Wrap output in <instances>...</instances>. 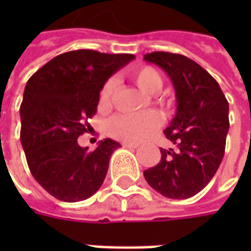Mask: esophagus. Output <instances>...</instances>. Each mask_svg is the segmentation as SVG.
Returning a JSON list of instances; mask_svg holds the SVG:
<instances>
[{"label": "esophagus", "mask_w": 251, "mask_h": 251, "mask_svg": "<svg viewBox=\"0 0 251 251\" xmlns=\"http://www.w3.org/2000/svg\"><path fill=\"white\" fill-rule=\"evenodd\" d=\"M121 145L124 148H128V150H137L138 148V144H131V142H121Z\"/></svg>", "instance_id": "34e87169"}]
</instances>
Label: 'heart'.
Listing matches in <instances>:
<instances>
[{
  "label": "heart",
  "mask_w": 251,
  "mask_h": 251,
  "mask_svg": "<svg viewBox=\"0 0 251 251\" xmlns=\"http://www.w3.org/2000/svg\"><path fill=\"white\" fill-rule=\"evenodd\" d=\"M131 79L145 93H156L162 88V76L150 65H141L130 73ZM117 83L111 78L107 79L100 91L99 103L101 109H109L113 103ZM162 124L159 111L148 110L141 114H117L107 123V134L114 140L123 142H140L148 138Z\"/></svg>",
  "instance_id": "1"
}]
</instances>
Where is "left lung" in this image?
<instances>
[{
  "label": "left lung",
  "mask_w": 251,
  "mask_h": 251,
  "mask_svg": "<svg viewBox=\"0 0 251 251\" xmlns=\"http://www.w3.org/2000/svg\"><path fill=\"white\" fill-rule=\"evenodd\" d=\"M144 60L165 70L177 99V113L163 131L175 148H160L159 163L147 169L144 176L165 197H193L211 181L222 162L229 103L217 81L186 55L155 51L145 54Z\"/></svg>",
  "instance_id": "1"
}]
</instances>
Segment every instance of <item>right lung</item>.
<instances>
[{
  "label": "right lung",
  "instance_id": "1",
  "mask_svg": "<svg viewBox=\"0 0 251 251\" xmlns=\"http://www.w3.org/2000/svg\"><path fill=\"white\" fill-rule=\"evenodd\" d=\"M134 58L74 50L44 64L26 83L21 142L34 180L57 200L82 201L103 184L111 153L121 145L106 138L89 151L78 137L89 130L107 78Z\"/></svg>",
  "mask_w": 251,
  "mask_h": 251
}]
</instances>
